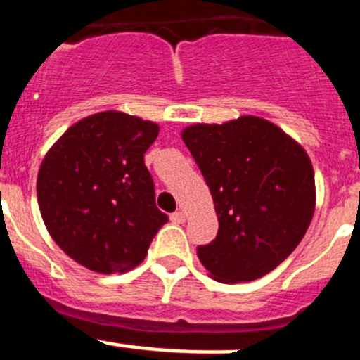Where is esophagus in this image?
<instances>
[{"mask_svg":"<svg viewBox=\"0 0 360 360\" xmlns=\"http://www.w3.org/2000/svg\"><path fill=\"white\" fill-rule=\"evenodd\" d=\"M186 218H188V214L184 211H176L170 214V221L172 223H184L186 221Z\"/></svg>","mask_w":360,"mask_h":360,"instance_id":"1","label":"esophagus"}]
</instances>
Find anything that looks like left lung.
Instances as JSON below:
<instances>
[{
	"instance_id": "8db88e82",
	"label": "left lung",
	"mask_w": 360,
	"mask_h": 360,
	"mask_svg": "<svg viewBox=\"0 0 360 360\" xmlns=\"http://www.w3.org/2000/svg\"><path fill=\"white\" fill-rule=\"evenodd\" d=\"M218 216V236L198 258L221 283L265 276L297 248L316 204L315 172L301 144L258 116L181 131Z\"/></svg>"
}]
</instances>
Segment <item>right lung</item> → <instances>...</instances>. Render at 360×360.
<instances>
[{
    "label": "right lung",
    "mask_w": 360,
    "mask_h": 360,
    "mask_svg": "<svg viewBox=\"0 0 360 360\" xmlns=\"http://www.w3.org/2000/svg\"><path fill=\"white\" fill-rule=\"evenodd\" d=\"M160 127L121 110L77 121L52 144L37 177L47 232L77 264L128 273L169 216L156 207L144 153Z\"/></svg>",
    "instance_id": "1"
}]
</instances>
